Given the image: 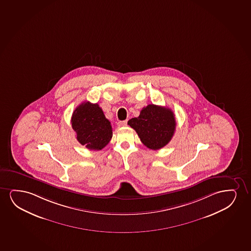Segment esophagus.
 <instances>
[{
    "label": "esophagus",
    "mask_w": 251,
    "mask_h": 251,
    "mask_svg": "<svg viewBox=\"0 0 251 251\" xmlns=\"http://www.w3.org/2000/svg\"><path fill=\"white\" fill-rule=\"evenodd\" d=\"M127 120L121 121V122H118V123H117V125H118L119 127H124V126H126V125H127Z\"/></svg>",
    "instance_id": "34e87169"
}]
</instances>
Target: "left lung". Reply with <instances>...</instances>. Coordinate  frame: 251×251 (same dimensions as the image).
<instances>
[{
	"label": "left lung",
	"mask_w": 251,
	"mask_h": 251,
	"mask_svg": "<svg viewBox=\"0 0 251 251\" xmlns=\"http://www.w3.org/2000/svg\"><path fill=\"white\" fill-rule=\"evenodd\" d=\"M127 124L136 131L141 142L149 149L159 150L169 144L176 130L175 115L170 108L148 104Z\"/></svg>",
	"instance_id": "obj_1"
}]
</instances>
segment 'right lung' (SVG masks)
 I'll list each match as a JSON object with an SVG mask.
<instances>
[{"instance_id": "1", "label": "right lung", "mask_w": 251, "mask_h": 251, "mask_svg": "<svg viewBox=\"0 0 251 251\" xmlns=\"http://www.w3.org/2000/svg\"><path fill=\"white\" fill-rule=\"evenodd\" d=\"M72 126L79 143L89 150L99 151L107 145L112 137L111 123L104 117L98 104L85 101L75 108Z\"/></svg>"}]
</instances>
